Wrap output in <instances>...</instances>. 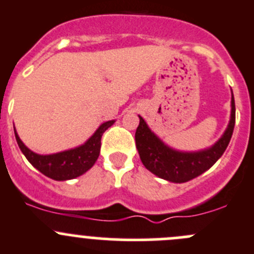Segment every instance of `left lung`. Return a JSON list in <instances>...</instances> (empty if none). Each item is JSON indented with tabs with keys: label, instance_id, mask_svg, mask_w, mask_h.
Masks as SVG:
<instances>
[{
	"label": "left lung",
	"instance_id": "8db88e82",
	"mask_svg": "<svg viewBox=\"0 0 254 254\" xmlns=\"http://www.w3.org/2000/svg\"><path fill=\"white\" fill-rule=\"evenodd\" d=\"M138 117L139 125L134 138L139 158L144 167L162 180L173 183H185L209 170L226 151L236 123L233 92L231 98V118L226 131L213 146L201 151L183 152L167 146L151 131L146 121L141 116Z\"/></svg>",
	"mask_w": 254,
	"mask_h": 254
}]
</instances>
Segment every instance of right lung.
I'll list each match as a JSON object with an SVG mask.
<instances>
[{
	"instance_id": "right-lung-1",
	"label": "right lung",
	"mask_w": 254,
	"mask_h": 254,
	"mask_svg": "<svg viewBox=\"0 0 254 254\" xmlns=\"http://www.w3.org/2000/svg\"><path fill=\"white\" fill-rule=\"evenodd\" d=\"M115 121L102 123L95 133L81 146L52 154H38L31 151L21 141L16 128L14 136L22 153L36 170L55 181H68L82 176L95 165L100 156L102 134Z\"/></svg>"
}]
</instances>
